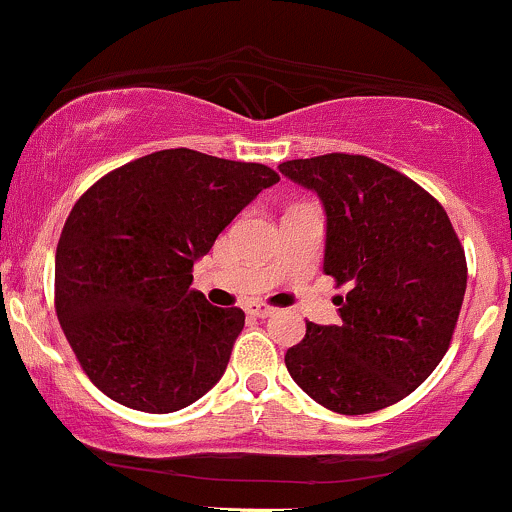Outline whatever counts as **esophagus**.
<instances>
[{"mask_svg":"<svg viewBox=\"0 0 512 512\" xmlns=\"http://www.w3.org/2000/svg\"><path fill=\"white\" fill-rule=\"evenodd\" d=\"M245 313L252 315V317H269L274 313V308H269V305H264L260 301H252L245 305Z\"/></svg>","mask_w":512,"mask_h":512,"instance_id":"obj_1","label":"esophagus"}]
</instances>
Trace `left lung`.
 Masks as SVG:
<instances>
[{"label": "left lung", "mask_w": 512, "mask_h": 512, "mask_svg": "<svg viewBox=\"0 0 512 512\" xmlns=\"http://www.w3.org/2000/svg\"><path fill=\"white\" fill-rule=\"evenodd\" d=\"M327 216L325 274L346 286L339 325L305 322L286 351L291 378L337 414H370L414 392L448 351L467 262L445 209L407 175L368 156L279 166Z\"/></svg>", "instance_id": "left-lung-1"}]
</instances>
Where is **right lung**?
I'll return each instance as SVG.
<instances>
[{
  "label": "right lung",
  "instance_id": "right-lung-1",
  "mask_svg": "<svg viewBox=\"0 0 512 512\" xmlns=\"http://www.w3.org/2000/svg\"><path fill=\"white\" fill-rule=\"evenodd\" d=\"M274 182L262 163L166 149L113 170L74 204L57 243L55 305L98 390L170 414L219 383L245 313L190 289L192 267Z\"/></svg>",
  "mask_w": 512,
  "mask_h": 512
}]
</instances>
